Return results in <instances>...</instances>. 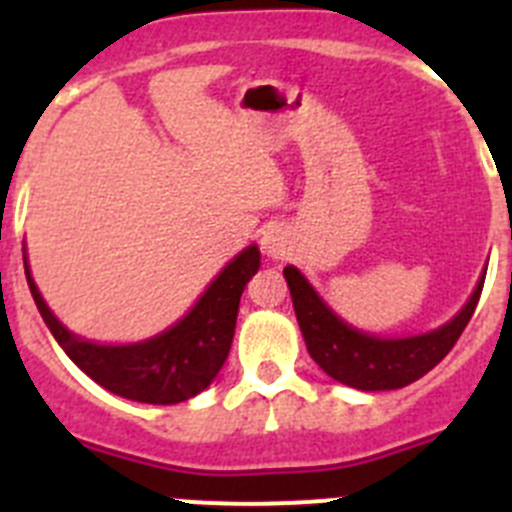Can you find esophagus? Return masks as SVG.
Instances as JSON below:
<instances>
[{
  "instance_id": "1",
  "label": "esophagus",
  "mask_w": 512,
  "mask_h": 512,
  "mask_svg": "<svg viewBox=\"0 0 512 512\" xmlns=\"http://www.w3.org/2000/svg\"><path fill=\"white\" fill-rule=\"evenodd\" d=\"M261 248L269 253L271 259H282L284 253L289 251L287 233H284L282 228H274V225H269V228L264 230V235H261Z\"/></svg>"
}]
</instances>
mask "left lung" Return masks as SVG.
Wrapping results in <instances>:
<instances>
[{
    "instance_id": "1",
    "label": "left lung",
    "mask_w": 512,
    "mask_h": 512,
    "mask_svg": "<svg viewBox=\"0 0 512 512\" xmlns=\"http://www.w3.org/2000/svg\"><path fill=\"white\" fill-rule=\"evenodd\" d=\"M485 274L459 315L438 330L410 338H377L343 323L295 266L284 269L297 323L315 364L336 382L364 392L400 390L431 372L467 328L485 287Z\"/></svg>"
}]
</instances>
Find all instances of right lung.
I'll return each instance as SVG.
<instances>
[{"instance_id":"1","label":"right lung","mask_w":512,"mask_h":512,"mask_svg":"<svg viewBox=\"0 0 512 512\" xmlns=\"http://www.w3.org/2000/svg\"><path fill=\"white\" fill-rule=\"evenodd\" d=\"M261 253L248 246L205 289L197 305L169 330L128 346H99L63 328L48 310L25 264L27 287L45 325L81 372L104 390L148 405H174L210 387L228 359L238 318V302L259 271Z\"/></svg>"}]
</instances>
